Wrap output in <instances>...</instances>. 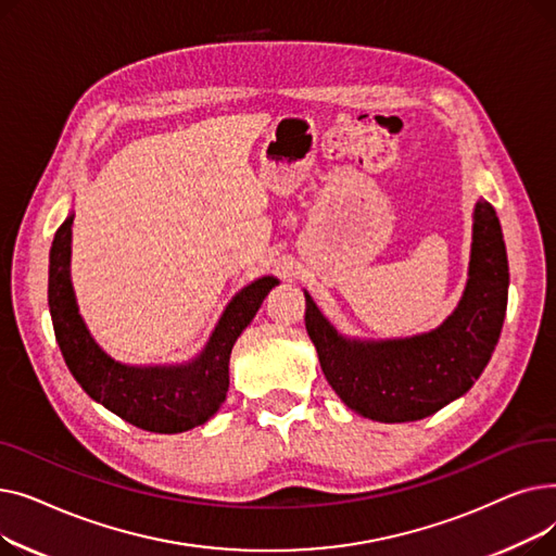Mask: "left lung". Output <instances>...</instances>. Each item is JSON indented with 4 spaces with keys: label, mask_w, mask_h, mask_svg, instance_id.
Instances as JSON below:
<instances>
[{
    "label": "left lung",
    "mask_w": 556,
    "mask_h": 556,
    "mask_svg": "<svg viewBox=\"0 0 556 556\" xmlns=\"http://www.w3.org/2000/svg\"><path fill=\"white\" fill-rule=\"evenodd\" d=\"M469 281L455 313L424 336L356 342L338 336L306 293L304 323L329 386L354 413L383 421H417L466 394L484 371L507 311L509 266L501 220L476 204Z\"/></svg>",
    "instance_id": "1"
}]
</instances>
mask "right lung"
Wrapping results in <instances>:
<instances>
[{"instance_id":"obj_1","label":"right lung","mask_w":556,"mask_h":556,"mask_svg":"<svg viewBox=\"0 0 556 556\" xmlns=\"http://www.w3.org/2000/svg\"><path fill=\"white\" fill-rule=\"evenodd\" d=\"M70 216L49 252V311L63 358L78 386L124 421L160 434L185 432L207 421L229 388V354L261 302L279 283L263 277L229 302L204 352L180 367H128L114 363L85 329L70 281Z\"/></svg>"}]
</instances>
